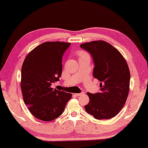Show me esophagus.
Segmentation results:
<instances>
[{
	"label": "esophagus",
	"mask_w": 148,
	"mask_h": 148,
	"mask_svg": "<svg viewBox=\"0 0 148 148\" xmlns=\"http://www.w3.org/2000/svg\"><path fill=\"white\" fill-rule=\"evenodd\" d=\"M85 94V92H80V93H77V94H75L77 96H81V95H84Z\"/></svg>",
	"instance_id": "1"
}]
</instances>
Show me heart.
Returning <instances> with one entry per match:
<instances>
[{
	"mask_svg": "<svg viewBox=\"0 0 148 148\" xmlns=\"http://www.w3.org/2000/svg\"><path fill=\"white\" fill-rule=\"evenodd\" d=\"M77 54H78L79 58H84V57L89 56L87 52H85V51H83V50L79 51L78 53H77Z\"/></svg>",
	"mask_w": 148,
	"mask_h": 148,
	"instance_id": "1",
	"label": "heart"
}]
</instances>
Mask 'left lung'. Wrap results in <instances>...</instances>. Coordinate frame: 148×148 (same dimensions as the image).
<instances>
[{
	"instance_id": "left-lung-1",
	"label": "left lung",
	"mask_w": 148,
	"mask_h": 148,
	"mask_svg": "<svg viewBox=\"0 0 148 148\" xmlns=\"http://www.w3.org/2000/svg\"><path fill=\"white\" fill-rule=\"evenodd\" d=\"M92 56L93 77L101 83L100 92H87L89 103L86 112L97 120L114 117L126 103L130 89V73L122 54L109 43L92 41L80 45Z\"/></svg>"
}]
</instances>
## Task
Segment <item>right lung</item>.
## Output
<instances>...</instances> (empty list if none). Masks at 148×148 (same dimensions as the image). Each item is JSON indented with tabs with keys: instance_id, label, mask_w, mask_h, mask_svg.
Instances as JSON below:
<instances>
[{
	"instance_id": "obj_1",
	"label": "right lung",
	"mask_w": 148,
	"mask_h": 148,
	"mask_svg": "<svg viewBox=\"0 0 148 148\" xmlns=\"http://www.w3.org/2000/svg\"><path fill=\"white\" fill-rule=\"evenodd\" d=\"M71 43L44 42L26 57L21 70L20 87L24 102L34 116L51 121L62 114L71 94L51 88L60 81L62 60Z\"/></svg>"
}]
</instances>
